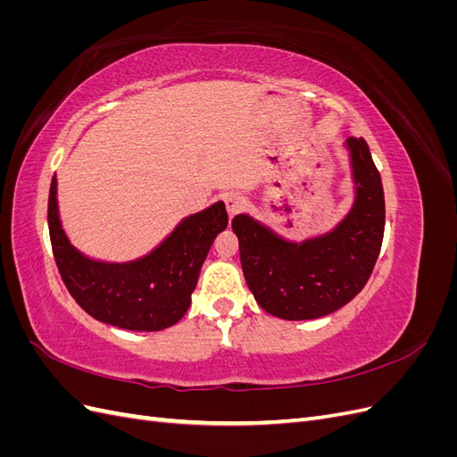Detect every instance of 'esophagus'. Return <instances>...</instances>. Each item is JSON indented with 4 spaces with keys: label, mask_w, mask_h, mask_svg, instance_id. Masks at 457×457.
<instances>
[{
    "label": "esophagus",
    "mask_w": 457,
    "mask_h": 457,
    "mask_svg": "<svg viewBox=\"0 0 457 457\" xmlns=\"http://www.w3.org/2000/svg\"><path fill=\"white\" fill-rule=\"evenodd\" d=\"M225 205H227V213H228V217L232 219L234 215L242 212V207H244V198H242V196H238V195H227V196H225Z\"/></svg>",
    "instance_id": "esophagus-1"
}]
</instances>
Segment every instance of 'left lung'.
Listing matches in <instances>:
<instances>
[{"label": "left lung", "instance_id": "obj_1", "mask_svg": "<svg viewBox=\"0 0 457 457\" xmlns=\"http://www.w3.org/2000/svg\"><path fill=\"white\" fill-rule=\"evenodd\" d=\"M354 200L339 223L318 237L287 240L247 213L232 219L244 278L262 311L282 320H314L358 295L376 267L385 230L381 177L368 143L345 141Z\"/></svg>", "mask_w": 457, "mask_h": 457}]
</instances>
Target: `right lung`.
Masks as SVG:
<instances>
[{
    "instance_id": "add662e5",
    "label": "right lung",
    "mask_w": 457,
    "mask_h": 457,
    "mask_svg": "<svg viewBox=\"0 0 457 457\" xmlns=\"http://www.w3.org/2000/svg\"><path fill=\"white\" fill-rule=\"evenodd\" d=\"M49 237L68 292L95 320L131 331H160L177 324L190 307V295L210 247L228 223L223 202L185 217L146 255L108 262L87 257L68 240L59 215L57 177L47 205Z\"/></svg>"
}]
</instances>
